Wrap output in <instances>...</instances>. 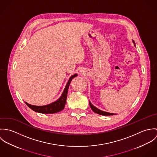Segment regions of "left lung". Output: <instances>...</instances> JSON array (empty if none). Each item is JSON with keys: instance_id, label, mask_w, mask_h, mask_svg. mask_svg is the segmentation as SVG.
Returning <instances> with one entry per match:
<instances>
[{"instance_id": "1", "label": "left lung", "mask_w": 157, "mask_h": 157, "mask_svg": "<svg viewBox=\"0 0 157 157\" xmlns=\"http://www.w3.org/2000/svg\"><path fill=\"white\" fill-rule=\"evenodd\" d=\"M132 41H133V43L134 44V45H135L134 41V40H132ZM90 106L91 109H92L94 112H95V113H98V114L102 115H115V114H114V113H113L105 112V111H101V110L98 109V108H95L94 106H93V105H92V103H91L90 101Z\"/></svg>"}]
</instances>
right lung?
I'll return each instance as SVG.
<instances>
[{
    "instance_id": "obj_1",
    "label": "right lung",
    "mask_w": 157,
    "mask_h": 157,
    "mask_svg": "<svg viewBox=\"0 0 157 157\" xmlns=\"http://www.w3.org/2000/svg\"><path fill=\"white\" fill-rule=\"evenodd\" d=\"M77 76V74H75L74 75H72L69 78L62 95L56 101H54L53 103H51L49 105H45V106H34V105H29L26 102H25V103L26 104V105L29 108H31L34 111L42 113H54L60 112V111H62L64 109L65 104H66L67 98V90L69 88L70 83H71V80H72V78Z\"/></svg>"
}]
</instances>
